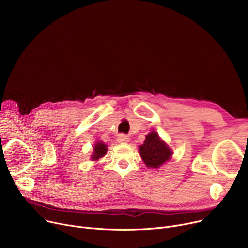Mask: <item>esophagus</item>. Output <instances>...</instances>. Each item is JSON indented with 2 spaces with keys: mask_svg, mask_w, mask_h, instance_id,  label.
<instances>
[{
  "mask_svg": "<svg viewBox=\"0 0 248 248\" xmlns=\"http://www.w3.org/2000/svg\"><path fill=\"white\" fill-rule=\"evenodd\" d=\"M117 141L120 142V144H126V142L129 141V138L124 134L122 135H119V137H117Z\"/></svg>",
  "mask_w": 248,
  "mask_h": 248,
  "instance_id": "obj_1",
  "label": "esophagus"
}]
</instances>
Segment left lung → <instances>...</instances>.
Here are the masks:
<instances>
[{
	"mask_svg": "<svg viewBox=\"0 0 248 248\" xmlns=\"http://www.w3.org/2000/svg\"><path fill=\"white\" fill-rule=\"evenodd\" d=\"M172 154V150L160 139L157 132L147 135L144 144L140 146V155L148 168H160L171 159Z\"/></svg>",
	"mask_w": 248,
	"mask_h": 248,
	"instance_id": "left-lung-1",
	"label": "left lung"
}]
</instances>
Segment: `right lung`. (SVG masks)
<instances>
[{"label":"right lung","instance_id":"right-lung-1","mask_svg":"<svg viewBox=\"0 0 248 248\" xmlns=\"http://www.w3.org/2000/svg\"><path fill=\"white\" fill-rule=\"evenodd\" d=\"M108 152V146L106 144H103L102 141H97L94 145V149L93 152V155H91V159L93 161H98L100 158L104 157V155Z\"/></svg>","mask_w":248,"mask_h":248}]
</instances>
